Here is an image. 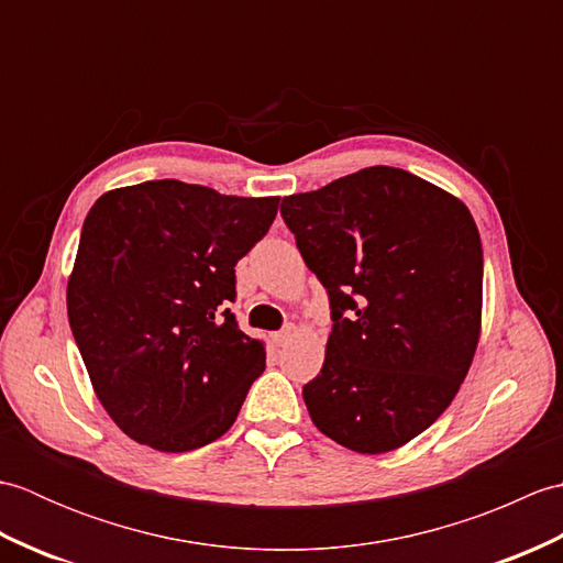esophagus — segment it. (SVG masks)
<instances>
[{"mask_svg": "<svg viewBox=\"0 0 563 563\" xmlns=\"http://www.w3.org/2000/svg\"><path fill=\"white\" fill-rule=\"evenodd\" d=\"M290 336H292V327H285V329L273 333V343H275V345H283Z\"/></svg>", "mask_w": 563, "mask_h": 563, "instance_id": "34e87169", "label": "esophagus"}]
</instances>
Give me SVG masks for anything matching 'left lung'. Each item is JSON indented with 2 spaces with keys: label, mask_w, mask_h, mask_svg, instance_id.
I'll list each match as a JSON object with an SVG mask.
<instances>
[{
  "label": "left lung",
  "mask_w": 563,
  "mask_h": 563,
  "mask_svg": "<svg viewBox=\"0 0 563 563\" xmlns=\"http://www.w3.org/2000/svg\"><path fill=\"white\" fill-rule=\"evenodd\" d=\"M280 214L331 307L307 411L339 445L379 454L433 426L479 343L484 254L462 200L394 166H369Z\"/></svg>",
  "instance_id": "left-lung-1"
}]
</instances>
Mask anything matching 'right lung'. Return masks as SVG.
<instances>
[{
	"label": "right lung",
	"instance_id": "1",
	"mask_svg": "<svg viewBox=\"0 0 563 563\" xmlns=\"http://www.w3.org/2000/svg\"><path fill=\"white\" fill-rule=\"evenodd\" d=\"M278 200L164 178L109 190L89 210L67 317L99 401L140 445L218 440L266 369V349L227 302Z\"/></svg>",
	"mask_w": 563,
	"mask_h": 563
}]
</instances>
